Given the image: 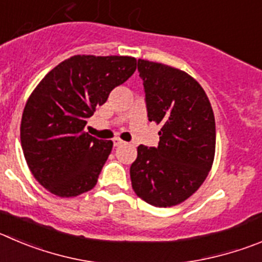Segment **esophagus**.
<instances>
[{"mask_svg": "<svg viewBox=\"0 0 262 262\" xmlns=\"http://www.w3.org/2000/svg\"><path fill=\"white\" fill-rule=\"evenodd\" d=\"M124 143V141H121L120 138H115L114 139V146L115 147H119V146H121Z\"/></svg>", "mask_w": 262, "mask_h": 262, "instance_id": "34e87169", "label": "esophagus"}]
</instances>
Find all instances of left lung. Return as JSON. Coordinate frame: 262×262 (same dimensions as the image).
I'll list each match as a JSON object with an SVG mask.
<instances>
[{
    "label": "left lung",
    "mask_w": 262,
    "mask_h": 262,
    "mask_svg": "<svg viewBox=\"0 0 262 262\" xmlns=\"http://www.w3.org/2000/svg\"><path fill=\"white\" fill-rule=\"evenodd\" d=\"M150 121L160 124L158 147L139 145L130 167L132 187L141 199L160 208L191 196L211 170L216 124L199 82L177 68L138 59Z\"/></svg>",
    "instance_id": "left-lung-1"
}]
</instances>
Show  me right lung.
<instances>
[{
	"instance_id": "obj_1",
	"label": "right lung",
	"mask_w": 262,
	"mask_h": 262,
	"mask_svg": "<svg viewBox=\"0 0 262 262\" xmlns=\"http://www.w3.org/2000/svg\"><path fill=\"white\" fill-rule=\"evenodd\" d=\"M132 57L75 55L41 80L24 107L20 142L32 174L51 194L71 198L97 185L112 141L84 132L86 119L136 71Z\"/></svg>"
}]
</instances>
